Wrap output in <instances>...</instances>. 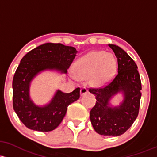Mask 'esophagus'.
Instances as JSON below:
<instances>
[{
    "instance_id": "34e87169",
    "label": "esophagus",
    "mask_w": 157,
    "mask_h": 157,
    "mask_svg": "<svg viewBox=\"0 0 157 157\" xmlns=\"http://www.w3.org/2000/svg\"><path fill=\"white\" fill-rule=\"evenodd\" d=\"M88 93V89L86 87H82L81 89H80V95L82 96L84 94H86Z\"/></svg>"
}]
</instances>
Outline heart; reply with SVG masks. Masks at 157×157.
Returning <instances> with one entry per match:
<instances>
[{
    "label": "heart",
    "mask_w": 157,
    "mask_h": 157,
    "mask_svg": "<svg viewBox=\"0 0 157 157\" xmlns=\"http://www.w3.org/2000/svg\"><path fill=\"white\" fill-rule=\"evenodd\" d=\"M116 67V59L111 53L92 51L77 60L76 72L72 71V77L78 80L89 76L91 83L102 85L112 78Z\"/></svg>",
    "instance_id": "1"
}]
</instances>
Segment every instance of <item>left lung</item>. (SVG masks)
Listing matches in <instances>:
<instances>
[{"label":"left lung","mask_w":157,"mask_h":157,"mask_svg":"<svg viewBox=\"0 0 157 157\" xmlns=\"http://www.w3.org/2000/svg\"><path fill=\"white\" fill-rule=\"evenodd\" d=\"M109 47L118 60V73L106 86L89 90L97 100L90 111V120L98 134L118 136L124 133L136 119L142 84L138 67L132 58L115 44H109ZM119 94L122 100L118 105H113L111 100Z\"/></svg>","instance_id":"obj_1"}]
</instances>
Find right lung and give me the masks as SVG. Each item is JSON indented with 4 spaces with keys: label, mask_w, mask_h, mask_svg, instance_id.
<instances>
[{
    "label": "right lung",
    "mask_w": 157,
    "mask_h": 157,
    "mask_svg": "<svg viewBox=\"0 0 157 157\" xmlns=\"http://www.w3.org/2000/svg\"><path fill=\"white\" fill-rule=\"evenodd\" d=\"M77 50L60 43H45L22 58L13 80V109L27 128L49 132L59 125L68 105L80 98V89L65 93L57 89L49 102L38 105L30 97L33 80L42 72L50 71L67 74L75 58Z\"/></svg>",
    "instance_id": "add662e5"
}]
</instances>
